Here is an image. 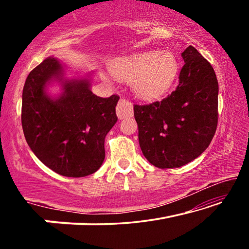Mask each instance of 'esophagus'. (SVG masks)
Wrapping results in <instances>:
<instances>
[{"instance_id":"1","label":"esophagus","mask_w":249,"mask_h":249,"mask_svg":"<svg viewBox=\"0 0 249 249\" xmlns=\"http://www.w3.org/2000/svg\"><path fill=\"white\" fill-rule=\"evenodd\" d=\"M133 113H134V109H133L132 103L125 99H121L116 107L117 117H119L120 120H123V119H126V117L133 116Z\"/></svg>"}]
</instances>
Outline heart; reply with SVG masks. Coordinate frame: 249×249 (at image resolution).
<instances>
[{"instance_id": "1", "label": "heart", "mask_w": 249, "mask_h": 249, "mask_svg": "<svg viewBox=\"0 0 249 249\" xmlns=\"http://www.w3.org/2000/svg\"><path fill=\"white\" fill-rule=\"evenodd\" d=\"M111 69L120 80L133 81L137 96L155 100L170 90L179 72V61L172 53L148 50L117 58Z\"/></svg>"}]
</instances>
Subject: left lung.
Listing matches in <instances>:
<instances>
[{
  "instance_id": "obj_1",
  "label": "left lung",
  "mask_w": 249,
  "mask_h": 249,
  "mask_svg": "<svg viewBox=\"0 0 249 249\" xmlns=\"http://www.w3.org/2000/svg\"><path fill=\"white\" fill-rule=\"evenodd\" d=\"M179 84L162 101L134 105L142 154L155 167L187 165L208 148L217 126L218 83L210 62L189 46Z\"/></svg>"
}]
</instances>
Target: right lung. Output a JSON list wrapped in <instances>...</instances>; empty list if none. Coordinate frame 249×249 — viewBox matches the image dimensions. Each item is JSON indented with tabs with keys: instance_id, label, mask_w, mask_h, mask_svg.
I'll return each instance as SVG.
<instances>
[{
	"instance_id": "add662e5",
	"label": "right lung",
	"mask_w": 249,
	"mask_h": 249,
	"mask_svg": "<svg viewBox=\"0 0 249 249\" xmlns=\"http://www.w3.org/2000/svg\"><path fill=\"white\" fill-rule=\"evenodd\" d=\"M65 68L49 57L29 72L22 98V126L28 146L53 171L80 178L94 174L105 158L104 141L117 122L120 96L100 98L90 80L66 79ZM52 81L62 83L57 98L47 93Z\"/></svg>"
}]
</instances>
